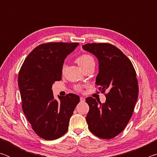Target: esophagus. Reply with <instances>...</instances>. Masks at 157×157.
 <instances>
[{"label":"esophagus","instance_id":"esophagus-1","mask_svg":"<svg viewBox=\"0 0 157 157\" xmlns=\"http://www.w3.org/2000/svg\"><path fill=\"white\" fill-rule=\"evenodd\" d=\"M80 102H85V98L83 97H80Z\"/></svg>","mask_w":157,"mask_h":157}]
</instances>
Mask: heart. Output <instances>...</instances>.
Masks as SVG:
<instances>
[{"label":"heart","mask_w":157,"mask_h":157,"mask_svg":"<svg viewBox=\"0 0 157 157\" xmlns=\"http://www.w3.org/2000/svg\"><path fill=\"white\" fill-rule=\"evenodd\" d=\"M76 62L78 63V64L82 68H83L84 67H86V66L91 64V63H95V61L94 58H93V57L91 56L90 55L84 54V55H80V56H79L78 58H77ZM64 68H65V65H63L62 68L63 71V69H64ZM76 89L77 90H78V91H81L82 87L78 86L76 87Z\"/></svg>","instance_id":"b5f03b06"}]
</instances>
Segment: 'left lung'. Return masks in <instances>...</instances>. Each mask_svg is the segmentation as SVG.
<instances>
[{
    "label": "left lung",
    "instance_id": "left-lung-1",
    "mask_svg": "<svg viewBox=\"0 0 157 157\" xmlns=\"http://www.w3.org/2000/svg\"><path fill=\"white\" fill-rule=\"evenodd\" d=\"M82 48L96 57L99 63L95 84L106 94L102 104L89 97V129L95 136L110 139L123 131L134 111L139 95L136 71L128 57L109 44H87Z\"/></svg>",
    "mask_w": 157,
    "mask_h": 157
}]
</instances>
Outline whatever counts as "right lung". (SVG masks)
Wrapping results in <instances>:
<instances>
[{"label": "right lung", "mask_w": 157, "mask_h": 157, "mask_svg": "<svg viewBox=\"0 0 157 157\" xmlns=\"http://www.w3.org/2000/svg\"><path fill=\"white\" fill-rule=\"evenodd\" d=\"M78 43H47L36 47L20 69L18 84L23 113L36 134L55 140L67 132L69 121L79 97L69 94L59 101L54 98L52 86L62 79L64 60Z\"/></svg>", "instance_id": "add662e5"}]
</instances>
